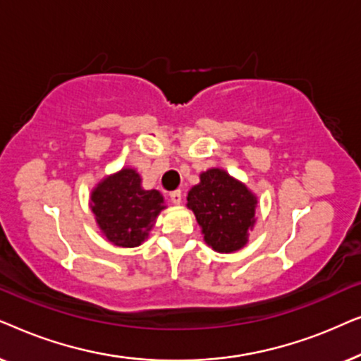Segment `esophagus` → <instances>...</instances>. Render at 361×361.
Segmentation results:
<instances>
[{"mask_svg": "<svg viewBox=\"0 0 361 361\" xmlns=\"http://www.w3.org/2000/svg\"><path fill=\"white\" fill-rule=\"evenodd\" d=\"M169 199H171V202H172V204H174V205H179L180 202H182V192H180V190L171 192Z\"/></svg>", "mask_w": 361, "mask_h": 361, "instance_id": "1", "label": "esophagus"}]
</instances>
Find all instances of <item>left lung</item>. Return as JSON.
Listing matches in <instances>:
<instances>
[{"instance_id":"8db88e82","label":"left lung","mask_w":361,"mask_h":361,"mask_svg":"<svg viewBox=\"0 0 361 361\" xmlns=\"http://www.w3.org/2000/svg\"><path fill=\"white\" fill-rule=\"evenodd\" d=\"M258 197L243 182L219 167L202 172L187 195L204 241L216 253H235L248 243L256 224Z\"/></svg>"}]
</instances>
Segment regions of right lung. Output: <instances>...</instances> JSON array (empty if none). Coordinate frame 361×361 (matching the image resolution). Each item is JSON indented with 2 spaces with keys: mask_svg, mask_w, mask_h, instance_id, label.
Listing matches in <instances>:
<instances>
[{
  "mask_svg": "<svg viewBox=\"0 0 361 361\" xmlns=\"http://www.w3.org/2000/svg\"><path fill=\"white\" fill-rule=\"evenodd\" d=\"M90 209L102 235L121 248H135L147 238L166 209L159 190H146L133 167L105 176L92 189Z\"/></svg>",
  "mask_w": 361,
  "mask_h": 361,
  "instance_id": "1",
  "label": "right lung"
}]
</instances>
